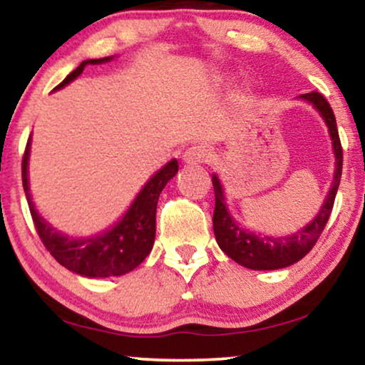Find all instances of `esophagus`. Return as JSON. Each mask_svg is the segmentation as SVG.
<instances>
[{
  "label": "esophagus",
  "mask_w": 365,
  "mask_h": 365,
  "mask_svg": "<svg viewBox=\"0 0 365 365\" xmlns=\"http://www.w3.org/2000/svg\"><path fill=\"white\" fill-rule=\"evenodd\" d=\"M210 151L205 148V146L197 145L190 146V148L185 150V153L182 155L183 163L188 165V167H198V165H204L210 160Z\"/></svg>",
  "instance_id": "obj_1"
}]
</instances>
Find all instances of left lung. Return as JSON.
I'll return each instance as SVG.
<instances>
[{
    "label": "left lung",
    "mask_w": 365,
    "mask_h": 365,
    "mask_svg": "<svg viewBox=\"0 0 365 365\" xmlns=\"http://www.w3.org/2000/svg\"><path fill=\"white\" fill-rule=\"evenodd\" d=\"M298 99L305 101L324 119L329 136L331 141V151L335 156V170L334 178H331L330 188L327 192L324 204H322L318 214L313 217L310 222L288 234V236H266V234L255 232L239 220L234 219L232 212L229 210L227 202H225V192L222 183H220L217 173L212 175V183H214L215 193V210H214V234L217 244L230 259L241 264L247 269L255 271H273L288 267L305 257L310 249L320 237L322 230L325 229L327 220L334 209V200L340 185V177H342V146H340L339 131H336V123L334 110L330 104L320 92L313 91L308 94H302Z\"/></svg>",
    "instance_id": "left-lung-1"
}]
</instances>
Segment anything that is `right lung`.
<instances>
[{
	"label": "right lung",
	"mask_w": 365,
	"mask_h": 365,
	"mask_svg": "<svg viewBox=\"0 0 365 365\" xmlns=\"http://www.w3.org/2000/svg\"><path fill=\"white\" fill-rule=\"evenodd\" d=\"M114 57L89 58L84 60L76 71L68 73L63 82L55 87V91L63 89L72 81L84 72L86 66H99L108 63ZM31 151V136L26 143V151L21 163L23 190L34 217L36 232L48 249L50 255L57 259L63 267L72 273L86 276V278H113L123 276L140 266L146 256L150 255L155 244L156 234V204L165 185L178 172V161L170 160L165 167H161L155 175H151L148 182L138 192L135 200L128 207L118 222L110 227L101 230L91 236L76 237L63 234L55 229L43 215L36 210L31 200L29 161Z\"/></svg>",
	"instance_id": "right-lung-1"
}]
</instances>
